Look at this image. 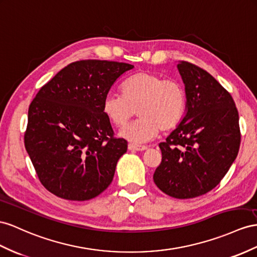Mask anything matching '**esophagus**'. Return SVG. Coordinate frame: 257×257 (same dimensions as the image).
I'll return each instance as SVG.
<instances>
[{
	"mask_svg": "<svg viewBox=\"0 0 257 257\" xmlns=\"http://www.w3.org/2000/svg\"><path fill=\"white\" fill-rule=\"evenodd\" d=\"M128 149L130 151H146L148 149V147H146V146H139V144L130 143L129 146H128Z\"/></svg>",
	"mask_w": 257,
	"mask_h": 257,
	"instance_id": "1",
	"label": "esophagus"
}]
</instances>
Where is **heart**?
I'll use <instances>...</instances> for the list:
<instances>
[{
  "instance_id": "1",
  "label": "heart",
  "mask_w": 257,
  "mask_h": 257,
  "mask_svg": "<svg viewBox=\"0 0 257 257\" xmlns=\"http://www.w3.org/2000/svg\"><path fill=\"white\" fill-rule=\"evenodd\" d=\"M187 95L183 85L174 79L140 71L121 84V95H105L102 109L116 127H123L138 113L139 119L122 128L119 136L135 143L152 140L160 130L174 129L185 113Z\"/></svg>"
}]
</instances>
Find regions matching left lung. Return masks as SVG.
<instances>
[{"label":"left lung","instance_id":"1","mask_svg":"<svg viewBox=\"0 0 257 257\" xmlns=\"http://www.w3.org/2000/svg\"><path fill=\"white\" fill-rule=\"evenodd\" d=\"M185 83L186 115L165 142L155 185L176 199L207 193L225 177L239 152V113L229 92L206 70L177 65Z\"/></svg>","mask_w":257,"mask_h":257}]
</instances>
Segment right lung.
Wrapping results in <instances>:
<instances>
[{"label": "right lung", "instance_id": "1", "mask_svg": "<svg viewBox=\"0 0 257 257\" xmlns=\"http://www.w3.org/2000/svg\"><path fill=\"white\" fill-rule=\"evenodd\" d=\"M133 68L126 63L78 61L39 90L28 110L25 147L48 191L87 201L113 181L128 143L114 137L102 104L117 79Z\"/></svg>", "mask_w": 257, "mask_h": 257}]
</instances>
